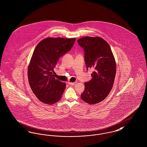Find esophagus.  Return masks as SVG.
Listing matches in <instances>:
<instances>
[{
  "label": "esophagus",
  "mask_w": 147,
  "mask_h": 147,
  "mask_svg": "<svg viewBox=\"0 0 147 147\" xmlns=\"http://www.w3.org/2000/svg\"><path fill=\"white\" fill-rule=\"evenodd\" d=\"M76 83H77L76 82H73V83H72V82H68V84H69V85H70V86H74Z\"/></svg>",
  "instance_id": "esophagus-1"
}]
</instances>
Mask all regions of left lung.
Returning a JSON list of instances; mask_svg holds the SVG:
<instances>
[{
	"instance_id": "1",
	"label": "left lung",
	"mask_w": 147,
	"mask_h": 147,
	"mask_svg": "<svg viewBox=\"0 0 147 147\" xmlns=\"http://www.w3.org/2000/svg\"><path fill=\"white\" fill-rule=\"evenodd\" d=\"M84 51L86 69L92 68V78L84 83L81 98L90 104L100 103L110 93L116 74V63L108 43L98 36H84L77 40Z\"/></svg>"
}]
</instances>
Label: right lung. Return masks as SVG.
<instances>
[{"mask_svg":"<svg viewBox=\"0 0 147 147\" xmlns=\"http://www.w3.org/2000/svg\"><path fill=\"white\" fill-rule=\"evenodd\" d=\"M75 42V38H47L36 45L28 66V77L33 92L40 102L53 104L61 99L66 84L55 79L52 71Z\"/></svg>","mask_w":147,"mask_h":147,"instance_id":"right-lung-1","label":"right lung"}]
</instances>
